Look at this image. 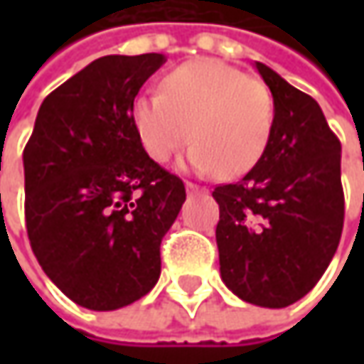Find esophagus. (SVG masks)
Wrapping results in <instances>:
<instances>
[{"label": "esophagus", "mask_w": 364, "mask_h": 364, "mask_svg": "<svg viewBox=\"0 0 364 364\" xmlns=\"http://www.w3.org/2000/svg\"><path fill=\"white\" fill-rule=\"evenodd\" d=\"M186 190H188L190 194H203V192H206V190L196 186V184H192V182H186Z\"/></svg>", "instance_id": "34e87169"}]
</instances>
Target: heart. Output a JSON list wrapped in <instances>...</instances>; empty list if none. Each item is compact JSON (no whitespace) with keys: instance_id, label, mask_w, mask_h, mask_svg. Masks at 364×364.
<instances>
[{"instance_id":"obj_1","label":"heart","mask_w":364,"mask_h":364,"mask_svg":"<svg viewBox=\"0 0 364 364\" xmlns=\"http://www.w3.org/2000/svg\"><path fill=\"white\" fill-rule=\"evenodd\" d=\"M129 119L154 161L166 164L190 135V170L237 178L265 156L275 103L263 82L215 58H196L168 73L161 92L137 95Z\"/></svg>"}]
</instances>
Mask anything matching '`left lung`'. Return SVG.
Segmentation results:
<instances>
[{"label": "left lung", "instance_id": "obj_1", "mask_svg": "<svg viewBox=\"0 0 364 364\" xmlns=\"http://www.w3.org/2000/svg\"><path fill=\"white\" fill-rule=\"evenodd\" d=\"M275 103L265 156L235 184L217 186L220 277L243 301L286 308L318 284L343 235L341 141L320 105L263 63Z\"/></svg>", "mask_w": 364, "mask_h": 364}]
</instances>
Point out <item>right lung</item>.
Returning a JSON list of instances; mask_svg holds the SVG:
<instances>
[{
    "label": "right lung",
    "mask_w": 364,
    "mask_h": 364,
    "mask_svg": "<svg viewBox=\"0 0 364 364\" xmlns=\"http://www.w3.org/2000/svg\"><path fill=\"white\" fill-rule=\"evenodd\" d=\"M164 54L92 60L40 105L23 149L26 229L66 298L109 312L158 284L184 182L144 151L129 107Z\"/></svg>",
    "instance_id": "add662e5"
}]
</instances>
